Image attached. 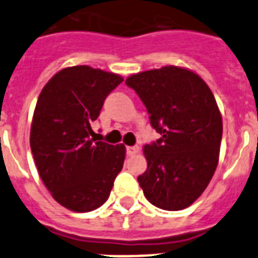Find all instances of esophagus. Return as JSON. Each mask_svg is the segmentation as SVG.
Wrapping results in <instances>:
<instances>
[{"instance_id": "1", "label": "esophagus", "mask_w": 258, "mask_h": 258, "mask_svg": "<svg viewBox=\"0 0 258 258\" xmlns=\"http://www.w3.org/2000/svg\"><path fill=\"white\" fill-rule=\"evenodd\" d=\"M125 151H127V155L128 156H134V155H136V153L139 152V147H127V148H125Z\"/></svg>"}]
</instances>
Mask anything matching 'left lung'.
Returning a JSON list of instances; mask_svg holds the SVG:
<instances>
[{
  "mask_svg": "<svg viewBox=\"0 0 258 258\" xmlns=\"http://www.w3.org/2000/svg\"><path fill=\"white\" fill-rule=\"evenodd\" d=\"M161 135L144 147L148 168L138 177L153 206L168 211L189 207L215 173L223 122L215 97L198 75L169 66L130 76Z\"/></svg>",
  "mask_w": 258,
  "mask_h": 258,
  "instance_id": "1",
  "label": "left lung"
}]
</instances>
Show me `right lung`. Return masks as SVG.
<instances>
[{
  "label": "right lung",
  "mask_w": 258,
  "mask_h": 258,
  "mask_svg": "<svg viewBox=\"0 0 258 258\" xmlns=\"http://www.w3.org/2000/svg\"><path fill=\"white\" fill-rule=\"evenodd\" d=\"M122 81L115 73L71 67L39 94L30 133L32 156L53 199L76 213L102 206L123 168L124 146L97 142L92 130L106 97Z\"/></svg>",
  "instance_id": "obj_1"
}]
</instances>
